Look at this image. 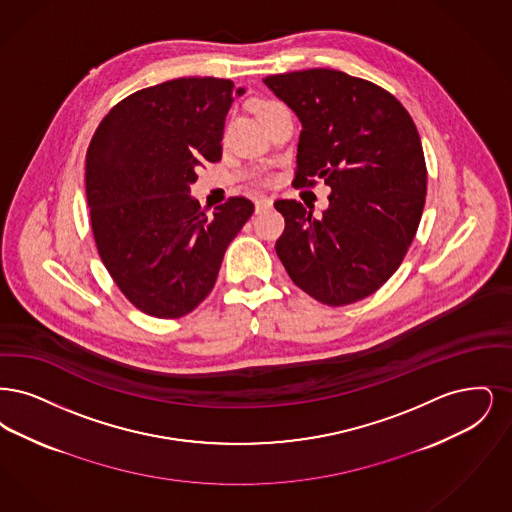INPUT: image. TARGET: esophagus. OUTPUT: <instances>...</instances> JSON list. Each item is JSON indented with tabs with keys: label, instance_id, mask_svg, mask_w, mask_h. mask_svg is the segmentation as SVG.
Wrapping results in <instances>:
<instances>
[{
	"label": "esophagus",
	"instance_id": "obj_1",
	"mask_svg": "<svg viewBox=\"0 0 512 512\" xmlns=\"http://www.w3.org/2000/svg\"><path fill=\"white\" fill-rule=\"evenodd\" d=\"M271 204H273V200L267 199V197L256 199V214H260V212H264L267 208H271Z\"/></svg>",
	"mask_w": 512,
	"mask_h": 512
}]
</instances>
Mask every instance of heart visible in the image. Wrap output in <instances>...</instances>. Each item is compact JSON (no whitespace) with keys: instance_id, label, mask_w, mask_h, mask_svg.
<instances>
[{"instance_id":"obj_1","label":"heart","mask_w":512,"mask_h":512,"mask_svg":"<svg viewBox=\"0 0 512 512\" xmlns=\"http://www.w3.org/2000/svg\"><path fill=\"white\" fill-rule=\"evenodd\" d=\"M273 105H277V103H275V101H267V103H262V105H260V109H258V112H264L266 109H269V107H273Z\"/></svg>"}]
</instances>
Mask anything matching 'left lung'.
Returning a JSON list of instances; mask_svg holds the SVG:
<instances>
[{
	"label": "left lung",
	"mask_w": 512,
	"mask_h": 512,
	"mask_svg": "<svg viewBox=\"0 0 512 512\" xmlns=\"http://www.w3.org/2000/svg\"><path fill=\"white\" fill-rule=\"evenodd\" d=\"M302 124L296 187L325 179L329 208L277 200L275 250L294 285L329 306L380 289L400 267L423 216L426 164L409 112L386 89L331 68L264 78Z\"/></svg>",
	"instance_id": "left-lung-1"
}]
</instances>
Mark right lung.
<instances>
[{
    "instance_id": "obj_1",
    "label": "right lung",
    "mask_w": 512,
    "mask_h": 512,
    "mask_svg": "<svg viewBox=\"0 0 512 512\" xmlns=\"http://www.w3.org/2000/svg\"><path fill=\"white\" fill-rule=\"evenodd\" d=\"M243 93L222 78L170 80L120 101L91 137L86 195L95 245L141 312H193L254 212L250 200L231 197L206 214L191 197L197 168L222 158L225 116Z\"/></svg>"
}]
</instances>
